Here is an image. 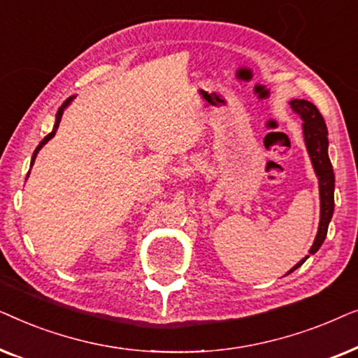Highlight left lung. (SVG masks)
I'll return each mask as SVG.
<instances>
[{"label": "left lung", "mask_w": 358, "mask_h": 358, "mask_svg": "<svg viewBox=\"0 0 358 358\" xmlns=\"http://www.w3.org/2000/svg\"><path fill=\"white\" fill-rule=\"evenodd\" d=\"M292 109L295 114L300 115L303 120V138H305V145L310 155L313 169H315L317 182H320V200H321V217H320V228H317L315 243L310 249V254H315L321 244L324 243L327 227L334 213V171H332V164L327 155V146H329V140H327V129L324 124V119L317 110V107L310 101L305 99H292L290 101ZM310 256L301 259L295 267H292L285 275L296 271L303 262Z\"/></svg>", "instance_id": "8db88e82"}]
</instances>
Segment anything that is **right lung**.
I'll return each instance as SVG.
<instances>
[{
    "mask_svg": "<svg viewBox=\"0 0 358 358\" xmlns=\"http://www.w3.org/2000/svg\"><path fill=\"white\" fill-rule=\"evenodd\" d=\"M73 99H75V96L68 97V99H66V101H65V102H63V104H62V107H60V109H58V112H57V115H55V125H53V130L50 131V134H48V135L45 136V138H43V140L41 141V143H38V146H37V148H36V151H34V155H32V159H31V168H32L34 161H36V158H37V153H38V151H41V150H42V146H43V145H45L48 140H52V138H53V136H55V134H57V129H58V125H60V120H62V115H63V112H65V109H66V107L71 104V102H73ZM27 178H29V173H27Z\"/></svg>",
    "mask_w": 358,
    "mask_h": 358,
    "instance_id": "obj_1",
    "label": "right lung"
}]
</instances>
